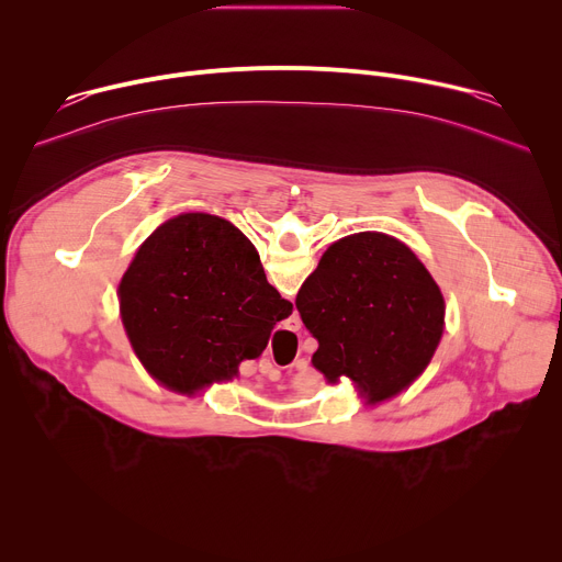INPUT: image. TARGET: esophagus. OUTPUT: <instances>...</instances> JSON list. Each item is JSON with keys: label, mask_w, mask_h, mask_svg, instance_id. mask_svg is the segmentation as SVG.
<instances>
[{"label": "esophagus", "mask_w": 562, "mask_h": 562, "mask_svg": "<svg viewBox=\"0 0 562 562\" xmlns=\"http://www.w3.org/2000/svg\"><path fill=\"white\" fill-rule=\"evenodd\" d=\"M293 323H295V327H293V329H300V323H297V319H293Z\"/></svg>", "instance_id": "obj_1"}]
</instances>
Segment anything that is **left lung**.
Listing matches in <instances>:
<instances>
[{"instance_id":"1","label":"left lung","mask_w":562,"mask_h":562,"mask_svg":"<svg viewBox=\"0 0 562 562\" xmlns=\"http://www.w3.org/2000/svg\"><path fill=\"white\" fill-rule=\"evenodd\" d=\"M295 306L317 340L311 364L331 384L349 378L371 407L425 373L447 308L418 256L380 231L334 243L300 286Z\"/></svg>"}]
</instances>
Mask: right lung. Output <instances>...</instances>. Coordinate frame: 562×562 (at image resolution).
<instances>
[{"label": "right lung", "instance_id": "add662e5", "mask_svg": "<svg viewBox=\"0 0 562 562\" xmlns=\"http://www.w3.org/2000/svg\"><path fill=\"white\" fill-rule=\"evenodd\" d=\"M117 297L142 367L184 391L233 380L239 362L258 358L293 311L267 282L251 239L211 213L159 224L128 265Z\"/></svg>", "mask_w": 562, "mask_h": 562}]
</instances>
